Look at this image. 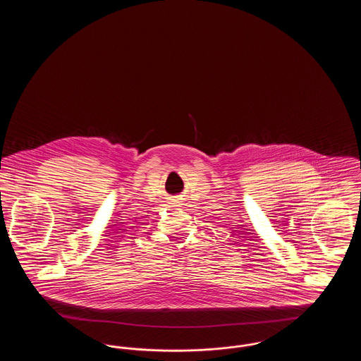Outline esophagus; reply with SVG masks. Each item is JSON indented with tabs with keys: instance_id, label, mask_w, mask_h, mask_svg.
I'll return each mask as SVG.
<instances>
[{
	"instance_id": "1",
	"label": "esophagus",
	"mask_w": 361,
	"mask_h": 361,
	"mask_svg": "<svg viewBox=\"0 0 361 361\" xmlns=\"http://www.w3.org/2000/svg\"><path fill=\"white\" fill-rule=\"evenodd\" d=\"M180 203H181V202H178V200H177V199H172L173 206L180 207Z\"/></svg>"
}]
</instances>
